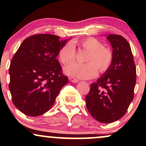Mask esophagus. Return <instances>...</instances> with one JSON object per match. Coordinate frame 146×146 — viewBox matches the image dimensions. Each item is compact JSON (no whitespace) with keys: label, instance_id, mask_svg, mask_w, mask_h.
I'll list each match as a JSON object with an SVG mask.
<instances>
[{"label":"esophagus","instance_id":"obj_1","mask_svg":"<svg viewBox=\"0 0 146 146\" xmlns=\"http://www.w3.org/2000/svg\"><path fill=\"white\" fill-rule=\"evenodd\" d=\"M69 80L73 83H78L79 82L78 80H77V79H75V78H73V77H70Z\"/></svg>","mask_w":146,"mask_h":146}]
</instances>
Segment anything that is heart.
Here are the masks:
<instances>
[{
  "label": "heart",
  "instance_id": "b5f03b06",
  "mask_svg": "<svg viewBox=\"0 0 146 146\" xmlns=\"http://www.w3.org/2000/svg\"><path fill=\"white\" fill-rule=\"evenodd\" d=\"M80 47L88 51L84 61L86 63H71L64 68L66 75L80 79L94 78L98 73H103L108 71L113 60V53L109 47L103 46L99 40L95 38H84L79 41ZM60 61L67 64L74 61L76 58L75 46L68 42L62 46L59 51Z\"/></svg>",
  "mask_w": 146,
  "mask_h": 146
}]
</instances>
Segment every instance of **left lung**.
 Returning a JSON list of instances; mask_svg holds the SVG:
<instances>
[{
	"instance_id": "8db88e82",
	"label": "left lung",
	"mask_w": 146,
	"mask_h": 146,
	"mask_svg": "<svg viewBox=\"0 0 146 146\" xmlns=\"http://www.w3.org/2000/svg\"><path fill=\"white\" fill-rule=\"evenodd\" d=\"M113 47V60L109 69L91 84L86 95V108L97 121L112 123L126 113L134 98L136 66L128 41L120 35L107 36Z\"/></svg>"
}]
</instances>
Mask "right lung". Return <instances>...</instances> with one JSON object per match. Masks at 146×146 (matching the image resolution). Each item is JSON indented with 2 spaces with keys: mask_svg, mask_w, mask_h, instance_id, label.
Segmentation results:
<instances>
[{
  "mask_svg": "<svg viewBox=\"0 0 146 146\" xmlns=\"http://www.w3.org/2000/svg\"><path fill=\"white\" fill-rule=\"evenodd\" d=\"M67 40L52 34H35L22 42L9 66L12 102L22 113L36 117L48 111L68 82L56 59Z\"/></svg>",
  "mask_w": 146,
  "mask_h": 146,
  "instance_id": "1",
  "label": "right lung"
}]
</instances>
